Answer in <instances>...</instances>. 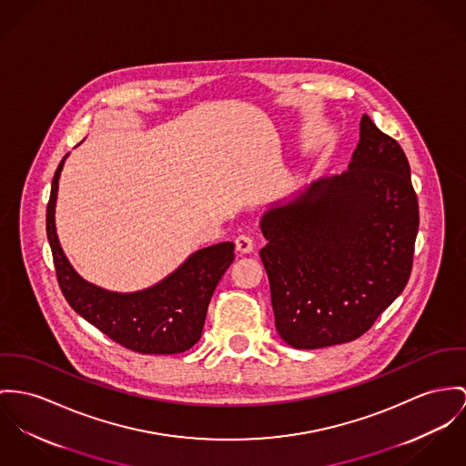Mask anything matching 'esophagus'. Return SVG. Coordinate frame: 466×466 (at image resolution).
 I'll return each instance as SVG.
<instances>
[{"instance_id":"obj_1","label":"esophagus","mask_w":466,"mask_h":466,"mask_svg":"<svg viewBox=\"0 0 466 466\" xmlns=\"http://www.w3.org/2000/svg\"><path fill=\"white\" fill-rule=\"evenodd\" d=\"M236 248L241 253H250L253 251V239L248 234H241L236 238Z\"/></svg>"}]
</instances>
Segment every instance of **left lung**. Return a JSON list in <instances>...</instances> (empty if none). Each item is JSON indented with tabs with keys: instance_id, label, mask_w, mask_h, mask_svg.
<instances>
[{
	"instance_id": "8db88e82",
	"label": "left lung",
	"mask_w": 466,
	"mask_h": 466,
	"mask_svg": "<svg viewBox=\"0 0 466 466\" xmlns=\"http://www.w3.org/2000/svg\"><path fill=\"white\" fill-rule=\"evenodd\" d=\"M410 176L400 145L363 115L350 168L264 215L258 253L289 346L351 342L404 290L419 232Z\"/></svg>"
}]
</instances>
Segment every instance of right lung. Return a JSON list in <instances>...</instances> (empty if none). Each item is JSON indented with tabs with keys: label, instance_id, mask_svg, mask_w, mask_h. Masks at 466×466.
Wrapping results in <instances>:
<instances>
[{
	"label": "right lung",
	"instance_id": "1",
	"mask_svg": "<svg viewBox=\"0 0 466 466\" xmlns=\"http://www.w3.org/2000/svg\"><path fill=\"white\" fill-rule=\"evenodd\" d=\"M64 159L58 165L46 213L56 280L67 303L116 344L142 355H176L202 335L209 301L234 260V243L193 253L176 273L142 292L116 294L85 282L66 258L55 230V202Z\"/></svg>",
	"mask_w": 466,
	"mask_h": 466
}]
</instances>
